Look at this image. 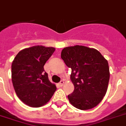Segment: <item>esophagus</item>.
Returning <instances> with one entry per match:
<instances>
[{"mask_svg": "<svg viewBox=\"0 0 126 126\" xmlns=\"http://www.w3.org/2000/svg\"><path fill=\"white\" fill-rule=\"evenodd\" d=\"M63 84H64V81H63V80H61V82L59 83V85L60 86H62Z\"/></svg>", "mask_w": 126, "mask_h": 126, "instance_id": "34e87169", "label": "esophagus"}]
</instances>
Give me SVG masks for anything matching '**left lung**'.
I'll list each match as a JSON object with an SVG mask.
<instances>
[{
  "mask_svg": "<svg viewBox=\"0 0 126 126\" xmlns=\"http://www.w3.org/2000/svg\"><path fill=\"white\" fill-rule=\"evenodd\" d=\"M61 57L71 69L74 90L68 95L70 103L81 110L94 108L107 90L110 77L107 61L97 50L79 45L64 48Z\"/></svg>",
  "mask_w": 126,
  "mask_h": 126,
  "instance_id": "obj_1",
  "label": "left lung"
}]
</instances>
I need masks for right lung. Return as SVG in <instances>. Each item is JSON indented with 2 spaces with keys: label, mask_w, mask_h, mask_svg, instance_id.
Returning <instances> with one entry per match:
<instances>
[{
  "label": "right lung",
  "mask_w": 126,
  "mask_h": 126,
  "mask_svg": "<svg viewBox=\"0 0 126 126\" xmlns=\"http://www.w3.org/2000/svg\"><path fill=\"white\" fill-rule=\"evenodd\" d=\"M55 50L53 47L34 46L21 50L13 61V85L19 98L27 105H44L57 90L44 69Z\"/></svg>",
  "instance_id": "obj_1"
}]
</instances>
